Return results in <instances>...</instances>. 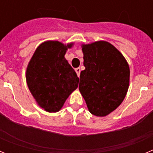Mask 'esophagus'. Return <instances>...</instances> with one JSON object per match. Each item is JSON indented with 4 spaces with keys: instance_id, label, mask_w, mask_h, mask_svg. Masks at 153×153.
<instances>
[{
    "instance_id": "34e87169",
    "label": "esophagus",
    "mask_w": 153,
    "mask_h": 153,
    "mask_svg": "<svg viewBox=\"0 0 153 153\" xmlns=\"http://www.w3.org/2000/svg\"><path fill=\"white\" fill-rule=\"evenodd\" d=\"M75 70H76V74H77V76L79 77V74H80V68H79V67H78V68H76Z\"/></svg>"
}]
</instances>
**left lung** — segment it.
<instances>
[{
	"label": "left lung",
	"instance_id": "obj_1",
	"mask_svg": "<svg viewBox=\"0 0 153 153\" xmlns=\"http://www.w3.org/2000/svg\"><path fill=\"white\" fill-rule=\"evenodd\" d=\"M83 65L79 90L89 111L106 117L122 103L129 86V64L113 44L105 40L81 45Z\"/></svg>",
	"mask_w": 153,
	"mask_h": 153
}]
</instances>
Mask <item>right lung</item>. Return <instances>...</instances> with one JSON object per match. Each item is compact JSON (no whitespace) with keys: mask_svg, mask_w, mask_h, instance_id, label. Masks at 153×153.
Returning <instances> with one entry per match:
<instances>
[{"mask_svg":"<svg viewBox=\"0 0 153 153\" xmlns=\"http://www.w3.org/2000/svg\"><path fill=\"white\" fill-rule=\"evenodd\" d=\"M74 44L58 40L44 42L37 47L27 67L28 88L36 104L48 113L60 111L78 87L79 77L64 56Z\"/></svg>","mask_w":153,"mask_h":153,"instance_id":"add662e5","label":"right lung"}]
</instances>
